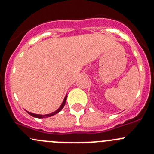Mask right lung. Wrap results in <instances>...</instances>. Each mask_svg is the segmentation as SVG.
<instances>
[{
    "instance_id": "1",
    "label": "right lung",
    "mask_w": 154,
    "mask_h": 154,
    "mask_svg": "<svg viewBox=\"0 0 154 154\" xmlns=\"http://www.w3.org/2000/svg\"><path fill=\"white\" fill-rule=\"evenodd\" d=\"M66 98H67V96H65V99H64L63 102H62V105H61V106L58 108V109H57L55 112H52V113H50V114H47V115H38V114H35V113H31V112H28V114H30L31 116H34V117H36V118H45V117H48V116H51L55 115V114L58 113V112H60L61 110L62 109V108L64 107V106L65 105V102H66Z\"/></svg>"
}]
</instances>
